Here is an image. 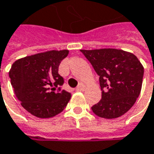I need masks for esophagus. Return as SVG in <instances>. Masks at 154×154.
I'll return each instance as SVG.
<instances>
[{"instance_id": "obj_1", "label": "esophagus", "mask_w": 154, "mask_h": 154, "mask_svg": "<svg viewBox=\"0 0 154 154\" xmlns=\"http://www.w3.org/2000/svg\"><path fill=\"white\" fill-rule=\"evenodd\" d=\"M85 85H84V84H82V83H80L77 87L76 88V91H85Z\"/></svg>"}]
</instances>
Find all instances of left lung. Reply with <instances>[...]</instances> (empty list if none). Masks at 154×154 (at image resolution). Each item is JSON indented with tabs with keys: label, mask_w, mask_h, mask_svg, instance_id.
Masks as SVG:
<instances>
[{
	"label": "left lung",
	"mask_w": 154,
	"mask_h": 154,
	"mask_svg": "<svg viewBox=\"0 0 154 154\" xmlns=\"http://www.w3.org/2000/svg\"><path fill=\"white\" fill-rule=\"evenodd\" d=\"M99 76L101 100L91 107L97 116L116 119L127 112L139 97L144 67L136 56L117 49L81 50Z\"/></svg>",
	"instance_id": "1"
}]
</instances>
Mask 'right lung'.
Instances as JSON below:
<instances>
[{
	"mask_svg": "<svg viewBox=\"0 0 154 154\" xmlns=\"http://www.w3.org/2000/svg\"><path fill=\"white\" fill-rule=\"evenodd\" d=\"M69 50H50L18 59L9 77L14 92L23 107L32 115L49 119L63 111L70 93L61 90L63 78L58 67Z\"/></svg>",
	"mask_w": 154,
	"mask_h": 154,
	"instance_id": "add662e5",
	"label": "right lung"
}]
</instances>
